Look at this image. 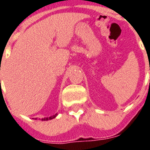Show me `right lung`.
<instances>
[{
    "label": "right lung",
    "mask_w": 150,
    "mask_h": 150,
    "mask_svg": "<svg viewBox=\"0 0 150 150\" xmlns=\"http://www.w3.org/2000/svg\"><path fill=\"white\" fill-rule=\"evenodd\" d=\"M57 113L55 114H54V115H52V116H50V117H43V118H39L40 119V120H42V121H49V120H52V119L55 118L57 117ZM33 119H35V120H37V117H36V118H33Z\"/></svg>",
    "instance_id": "obj_1"
}]
</instances>
